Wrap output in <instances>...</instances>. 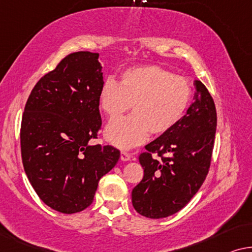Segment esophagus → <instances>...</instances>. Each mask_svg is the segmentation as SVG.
I'll return each instance as SVG.
<instances>
[{
    "label": "esophagus",
    "mask_w": 252,
    "mask_h": 252,
    "mask_svg": "<svg viewBox=\"0 0 252 252\" xmlns=\"http://www.w3.org/2000/svg\"><path fill=\"white\" fill-rule=\"evenodd\" d=\"M131 154L127 153V152H121V160L122 161H130L131 160Z\"/></svg>",
    "instance_id": "esophagus-1"
}]
</instances>
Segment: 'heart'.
I'll list each match as a JSON object with an SVG mask.
<instances>
[{
  "instance_id": "1",
  "label": "heart",
  "mask_w": 252,
  "mask_h": 252,
  "mask_svg": "<svg viewBox=\"0 0 252 252\" xmlns=\"http://www.w3.org/2000/svg\"><path fill=\"white\" fill-rule=\"evenodd\" d=\"M192 94L185 77L175 76L160 66L126 69L121 83L108 76L99 92L101 109L115 118L132 105L133 114L113 119L105 127V138L119 148H131L143 144L150 132H168L182 120Z\"/></svg>"
}]
</instances>
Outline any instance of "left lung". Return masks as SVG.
I'll list each match as a JSON object with an SVG mask.
<instances>
[{
    "instance_id": "obj_1",
    "label": "left lung",
    "mask_w": 252,
    "mask_h": 252,
    "mask_svg": "<svg viewBox=\"0 0 252 252\" xmlns=\"http://www.w3.org/2000/svg\"><path fill=\"white\" fill-rule=\"evenodd\" d=\"M193 101L177 125L145 146L139 162L144 178L132 189V204L147 218L169 217L185 207L203 184L210 166L217 113L203 83L194 80ZM158 153L160 160L151 158Z\"/></svg>"
}]
</instances>
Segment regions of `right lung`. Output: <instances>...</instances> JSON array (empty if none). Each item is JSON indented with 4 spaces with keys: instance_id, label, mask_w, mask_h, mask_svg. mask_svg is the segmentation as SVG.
Segmentation results:
<instances>
[{
    "instance_id": "obj_1",
    "label": "right lung",
    "mask_w": 252,
    "mask_h": 252,
    "mask_svg": "<svg viewBox=\"0 0 252 252\" xmlns=\"http://www.w3.org/2000/svg\"><path fill=\"white\" fill-rule=\"evenodd\" d=\"M98 57L89 51L65 57L32 90L21 121L27 178L38 197L63 214L89 207L99 180L120 158L114 147L89 144L101 126Z\"/></svg>"
}]
</instances>
